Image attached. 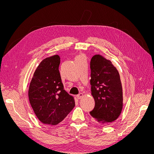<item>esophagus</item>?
<instances>
[{
  "label": "esophagus",
  "mask_w": 154,
  "mask_h": 154,
  "mask_svg": "<svg viewBox=\"0 0 154 154\" xmlns=\"http://www.w3.org/2000/svg\"><path fill=\"white\" fill-rule=\"evenodd\" d=\"M83 94L82 93H80V94H78L77 95V99H81L82 97H83Z\"/></svg>",
  "instance_id": "1"
}]
</instances>
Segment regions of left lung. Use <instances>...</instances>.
<instances>
[{
    "instance_id": "8db88e82",
    "label": "left lung",
    "mask_w": 154,
    "mask_h": 154,
    "mask_svg": "<svg viewBox=\"0 0 154 154\" xmlns=\"http://www.w3.org/2000/svg\"><path fill=\"white\" fill-rule=\"evenodd\" d=\"M91 94L95 107L90 112L95 120L107 124L116 120L123 107V92L120 74L110 60L100 54L91 61Z\"/></svg>"
}]
</instances>
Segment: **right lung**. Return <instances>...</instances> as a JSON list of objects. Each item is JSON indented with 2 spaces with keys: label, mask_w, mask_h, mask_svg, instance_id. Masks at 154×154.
Instances as JSON below:
<instances>
[{
  "label": "right lung",
  "mask_w": 154,
  "mask_h": 154,
  "mask_svg": "<svg viewBox=\"0 0 154 154\" xmlns=\"http://www.w3.org/2000/svg\"><path fill=\"white\" fill-rule=\"evenodd\" d=\"M60 63L59 55L44 59L37 67L29 87L30 106L44 124H58L75 107L74 97L63 89Z\"/></svg>",
  "instance_id": "right-lung-1"
}]
</instances>
